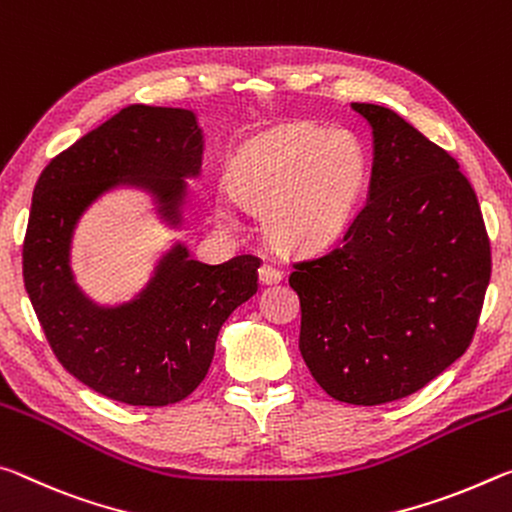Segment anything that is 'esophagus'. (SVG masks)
Returning a JSON list of instances; mask_svg holds the SVG:
<instances>
[{
  "mask_svg": "<svg viewBox=\"0 0 512 512\" xmlns=\"http://www.w3.org/2000/svg\"><path fill=\"white\" fill-rule=\"evenodd\" d=\"M281 279L283 274L272 265H263L261 270H258V281H261L263 286H274V283H279Z\"/></svg>",
  "mask_w": 512,
  "mask_h": 512,
  "instance_id": "esophagus-1",
  "label": "esophagus"
}]
</instances>
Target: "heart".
<instances>
[{"label": "heart", "mask_w": 512, "mask_h": 512, "mask_svg": "<svg viewBox=\"0 0 512 512\" xmlns=\"http://www.w3.org/2000/svg\"><path fill=\"white\" fill-rule=\"evenodd\" d=\"M367 156L354 133L292 122L247 140L233 156L229 186L247 211L263 215L276 247L315 251L340 236L367 183ZM217 220L233 224L229 204Z\"/></svg>", "instance_id": "1"}]
</instances>
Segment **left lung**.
<instances>
[{"mask_svg": "<svg viewBox=\"0 0 512 512\" xmlns=\"http://www.w3.org/2000/svg\"><path fill=\"white\" fill-rule=\"evenodd\" d=\"M367 201L338 247L295 265L299 351L326 395L379 406L465 354L490 283L476 192L445 149L379 104Z\"/></svg>", "mask_w": 512, "mask_h": 512, "instance_id": "8db88e82", "label": "left lung"}]
</instances>
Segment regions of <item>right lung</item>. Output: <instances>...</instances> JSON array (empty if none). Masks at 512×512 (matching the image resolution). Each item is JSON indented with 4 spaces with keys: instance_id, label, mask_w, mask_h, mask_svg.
Wrapping results in <instances>:
<instances>
[{
    "instance_id": "add662e5",
    "label": "right lung",
    "mask_w": 512,
    "mask_h": 512,
    "mask_svg": "<svg viewBox=\"0 0 512 512\" xmlns=\"http://www.w3.org/2000/svg\"><path fill=\"white\" fill-rule=\"evenodd\" d=\"M204 129L188 108L133 104L52 158L33 188L22 249L24 288L47 342L74 379L129 406L186 399L211 367L222 324L256 295V256L220 265L167 247L145 286L120 304L88 297L72 270L81 217L117 188L149 195L179 231L199 179Z\"/></svg>"
}]
</instances>
